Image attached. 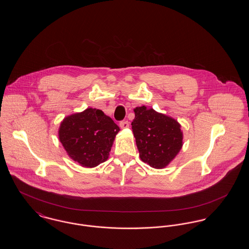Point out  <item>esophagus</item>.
I'll use <instances>...</instances> for the list:
<instances>
[{
	"instance_id": "34e87169",
	"label": "esophagus",
	"mask_w": 249,
	"mask_h": 249,
	"mask_svg": "<svg viewBox=\"0 0 249 249\" xmlns=\"http://www.w3.org/2000/svg\"><path fill=\"white\" fill-rule=\"evenodd\" d=\"M130 126V122L128 120H122L119 122V127L121 129H127Z\"/></svg>"
}]
</instances>
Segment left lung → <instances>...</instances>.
<instances>
[{"label":"left lung","mask_w":249,"mask_h":249,"mask_svg":"<svg viewBox=\"0 0 249 249\" xmlns=\"http://www.w3.org/2000/svg\"><path fill=\"white\" fill-rule=\"evenodd\" d=\"M131 128L140 159L148 165L162 169L178 154L183 132L178 120L144 106L134 109Z\"/></svg>","instance_id":"1"}]
</instances>
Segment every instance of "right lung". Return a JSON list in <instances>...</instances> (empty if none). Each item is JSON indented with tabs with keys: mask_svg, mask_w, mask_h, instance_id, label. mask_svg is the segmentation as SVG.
<instances>
[{
	"mask_svg": "<svg viewBox=\"0 0 249 249\" xmlns=\"http://www.w3.org/2000/svg\"><path fill=\"white\" fill-rule=\"evenodd\" d=\"M119 131V126L102 110L87 108L62 120L59 138L71 160L93 168L108 159Z\"/></svg>",
	"mask_w": 249,
	"mask_h": 249,
	"instance_id": "obj_1",
	"label": "right lung"
}]
</instances>
